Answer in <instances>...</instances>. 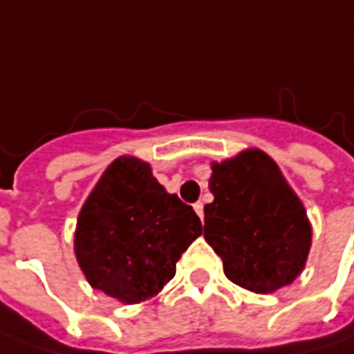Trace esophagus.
Instances as JSON below:
<instances>
[{
    "instance_id": "34e87169",
    "label": "esophagus",
    "mask_w": 354,
    "mask_h": 354,
    "mask_svg": "<svg viewBox=\"0 0 354 354\" xmlns=\"http://www.w3.org/2000/svg\"><path fill=\"white\" fill-rule=\"evenodd\" d=\"M194 209H196L198 218H200V220H204V204H202V202H196V204H194Z\"/></svg>"
}]
</instances>
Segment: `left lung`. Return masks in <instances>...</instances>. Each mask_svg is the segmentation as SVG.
I'll use <instances>...</instances> for the list:
<instances>
[{
  "mask_svg": "<svg viewBox=\"0 0 354 354\" xmlns=\"http://www.w3.org/2000/svg\"><path fill=\"white\" fill-rule=\"evenodd\" d=\"M209 192L204 238L222 257L225 277L261 295L293 283L307 263L313 227L277 162L259 148L212 162Z\"/></svg>",
  "mask_w": 354,
  "mask_h": 354,
  "instance_id": "8db88e82",
  "label": "left lung"
}]
</instances>
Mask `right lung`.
I'll use <instances>...</instances> for the list:
<instances>
[{"label": "right lung", "mask_w": 354, "mask_h": 354, "mask_svg": "<svg viewBox=\"0 0 354 354\" xmlns=\"http://www.w3.org/2000/svg\"><path fill=\"white\" fill-rule=\"evenodd\" d=\"M198 236L192 206L166 192L148 162L118 156L86 196L73 250L93 289L134 305L160 293Z\"/></svg>", "instance_id": "1"}]
</instances>
